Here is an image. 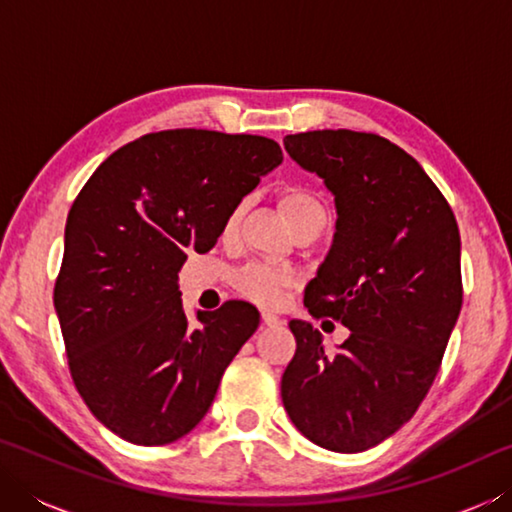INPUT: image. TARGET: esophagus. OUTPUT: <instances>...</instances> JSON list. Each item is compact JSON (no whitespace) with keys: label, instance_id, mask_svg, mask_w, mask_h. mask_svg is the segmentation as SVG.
<instances>
[{"label":"esophagus","instance_id":"esophagus-1","mask_svg":"<svg viewBox=\"0 0 512 512\" xmlns=\"http://www.w3.org/2000/svg\"><path fill=\"white\" fill-rule=\"evenodd\" d=\"M262 320H264V325H280L282 323V318L280 316H275L273 311H262Z\"/></svg>","mask_w":512,"mask_h":512}]
</instances>
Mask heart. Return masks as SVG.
I'll return each mask as SVG.
<instances>
[{
    "instance_id": "obj_1",
    "label": "heart",
    "mask_w": 512,
    "mask_h": 512,
    "mask_svg": "<svg viewBox=\"0 0 512 512\" xmlns=\"http://www.w3.org/2000/svg\"><path fill=\"white\" fill-rule=\"evenodd\" d=\"M280 207L284 212V219L291 225V230L300 228V225H325L327 221L325 205L320 203L316 194L307 192V189H289V192H284L280 198ZM241 212H244V205H237L228 214L223 225L225 235L237 230ZM235 287L239 289L241 296L255 300L264 307H275L280 305L284 293L291 287V275L266 264H250L235 275Z\"/></svg>"
}]
</instances>
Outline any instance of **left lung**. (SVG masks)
Listing matches in <instances>:
<instances>
[{
  "label": "left lung",
  "mask_w": 512,
  "mask_h": 512,
  "mask_svg": "<svg viewBox=\"0 0 512 512\" xmlns=\"http://www.w3.org/2000/svg\"><path fill=\"white\" fill-rule=\"evenodd\" d=\"M302 169L334 196L336 232L305 289L311 316L350 336L325 352L323 334L293 318L296 357L282 402L302 436L329 452L379 445L418 411L461 314V235L418 160L372 133L284 137Z\"/></svg>",
  "instance_id": "left-lung-1"
}]
</instances>
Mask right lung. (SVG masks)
<instances>
[{
	"label": "right lung",
	"mask_w": 512,
	"mask_h": 512,
	"mask_svg": "<svg viewBox=\"0 0 512 512\" xmlns=\"http://www.w3.org/2000/svg\"><path fill=\"white\" fill-rule=\"evenodd\" d=\"M280 164L268 137L178 128L121 146L76 196L54 307L74 384L119 438L144 447L183 438L255 334L259 311L244 300L198 309L189 325L178 271L216 244L228 214Z\"/></svg>",
	"instance_id": "add662e5"
}]
</instances>
